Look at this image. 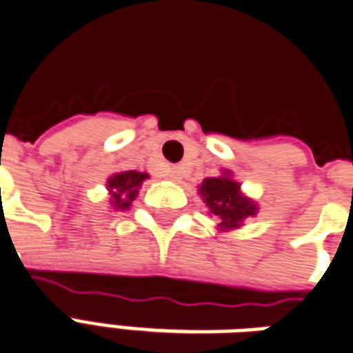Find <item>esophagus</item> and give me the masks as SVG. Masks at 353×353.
I'll return each mask as SVG.
<instances>
[{"mask_svg":"<svg viewBox=\"0 0 353 353\" xmlns=\"http://www.w3.org/2000/svg\"><path fill=\"white\" fill-rule=\"evenodd\" d=\"M167 176H169V180H173V182H180L182 180V171H180L179 167H171L167 171Z\"/></svg>","mask_w":353,"mask_h":353,"instance_id":"obj_1","label":"esophagus"}]
</instances>
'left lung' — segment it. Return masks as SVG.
Listing matches in <instances>:
<instances>
[{"instance_id":"obj_1","label":"left lung","mask_w":353,"mask_h":353,"mask_svg":"<svg viewBox=\"0 0 353 353\" xmlns=\"http://www.w3.org/2000/svg\"><path fill=\"white\" fill-rule=\"evenodd\" d=\"M203 201L210 214L218 218V231H231L241 228L248 216H256V203L241 194V184L231 179L230 171L222 176H210L199 186Z\"/></svg>"}]
</instances>
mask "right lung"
Returning a JSON list of instances; mask_svg holds the SVG:
<instances>
[{"mask_svg":"<svg viewBox=\"0 0 353 353\" xmlns=\"http://www.w3.org/2000/svg\"><path fill=\"white\" fill-rule=\"evenodd\" d=\"M148 179L146 173L139 171H122V173L112 174L107 180V190L110 194V205L114 210H128L133 199L137 197L139 188Z\"/></svg>","mask_w":353,"mask_h":353,"instance_id":"right-lung-1","label":"right lung"}]
</instances>
